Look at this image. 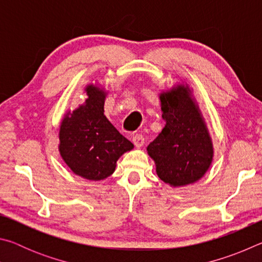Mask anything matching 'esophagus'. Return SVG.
Here are the masks:
<instances>
[{
  "mask_svg": "<svg viewBox=\"0 0 262 262\" xmlns=\"http://www.w3.org/2000/svg\"><path fill=\"white\" fill-rule=\"evenodd\" d=\"M133 143H134L136 147H142V145L144 144V137L142 134H139V133H136V134L133 135Z\"/></svg>",
  "mask_w": 262,
  "mask_h": 262,
  "instance_id": "esophagus-1",
  "label": "esophagus"
}]
</instances>
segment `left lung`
<instances>
[{
    "mask_svg": "<svg viewBox=\"0 0 262 262\" xmlns=\"http://www.w3.org/2000/svg\"><path fill=\"white\" fill-rule=\"evenodd\" d=\"M163 119L166 125L148 145L164 183L184 186L195 183L206 173L212 159L208 130L189 89L185 85L161 95Z\"/></svg>",
    "mask_w": 262,
    "mask_h": 262,
    "instance_id": "8db88e82",
    "label": "left lung"
}]
</instances>
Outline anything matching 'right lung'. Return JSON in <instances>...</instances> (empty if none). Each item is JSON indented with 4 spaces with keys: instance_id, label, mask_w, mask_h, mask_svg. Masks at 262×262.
<instances>
[{
    "instance_id": "obj_1",
    "label": "right lung",
    "mask_w": 262,
    "mask_h": 262,
    "mask_svg": "<svg viewBox=\"0 0 262 262\" xmlns=\"http://www.w3.org/2000/svg\"><path fill=\"white\" fill-rule=\"evenodd\" d=\"M85 91L84 105L62 120L59 149L74 173L89 180H101L113 173L119 157L134 144L104 115L105 92L94 85Z\"/></svg>"
}]
</instances>
